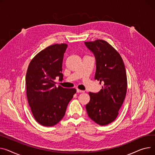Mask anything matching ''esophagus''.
<instances>
[{
  "instance_id": "34e87169",
  "label": "esophagus",
  "mask_w": 155,
  "mask_h": 155,
  "mask_svg": "<svg viewBox=\"0 0 155 155\" xmlns=\"http://www.w3.org/2000/svg\"><path fill=\"white\" fill-rule=\"evenodd\" d=\"M77 93H84L85 92L84 90H81L79 89H77Z\"/></svg>"
}]
</instances>
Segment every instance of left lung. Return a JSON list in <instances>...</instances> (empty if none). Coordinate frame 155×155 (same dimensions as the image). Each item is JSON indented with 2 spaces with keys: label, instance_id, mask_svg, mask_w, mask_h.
<instances>
[{
  "label": "left lung",
  "instance_id": "8db88e82",
  "mask_svg": "<svg viewBox=\"0 0 155 155\" xmlns=\"http://www.w3.org/2000/svg\"><path fill=\"white\" fill-rule=\"evenodd\" d=\"M96 59L95 80L104 84L97 93L89 92L90 100L86 105L88 117L100 125L114 121L126 97L127 78L125 67L120 54L104 40L85 42Z\"/></svg>",
  "mask_w": 155,
  "mask_h": 155
}]
</instances>
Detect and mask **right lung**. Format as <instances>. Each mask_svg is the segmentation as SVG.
<instances>
[{"mask_svg": "<svg viewBox=\"0 0 155 155\" xmlns=\"http://www.w3.org/2000/svg\"><path fill=\"white\" fill-rule=\"evenodd\" d=\"M66 44H54L40 51L28 65L25 84L28 105L35 120L45 127L54 126L63 118L77 90L57 87L63 80L62 63Z\"/></svg>", "mask_w": 155, "mask_h": 155, "instance_id": "add662e5", "label": "right lung"}]
</instances>
